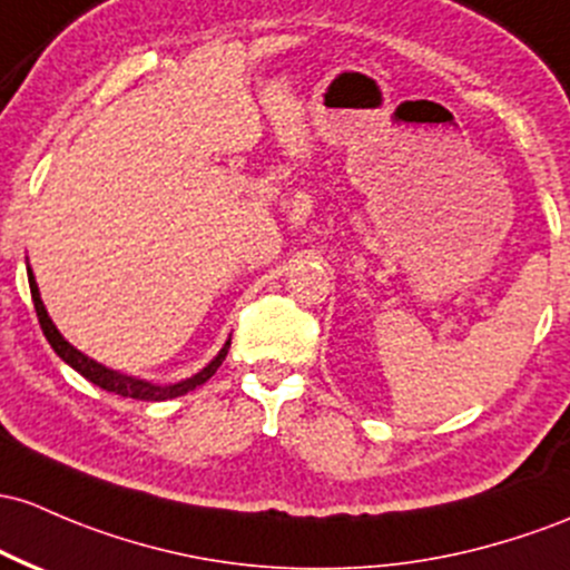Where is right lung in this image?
Here are the masks:
<instances>
[{
	"label": "right lung",
	"instance_id": "right-lung-1",
	"mask_svg": "<svg viewBox=\"0 0 570 570\" xmlns=\"http://www.w3.org/2000/svg\"><path fill=\"white\" fill-rule=\"evenodd\" d=\"M27 275H29V289H31V299H35L37 318H40L42 335L48 337V343H51L53 352L59 354L67 365L75 367L80 376L89 379L91 384L99 386V390L112 392V395L132 397V400H170V397L186 395V392L197 390L199 384H205V381L214 376V373L218 371V365L224 362V356H227V352H229V341H227L222 346V352H218L214 360L203 367V371L194 373L191 379L175 381V384H151V381H146V379H135V376H127V373H118V371H112V367H105L102 362L86 356L83 352H78V348H75L72 343L67 341L59 330H56L51 316H48L46 305H42L40 289H37V281H35V273H31V267H27Z\"/></svg>",
	"mask_w": 570,
	"mask_h": 570
}]
</instances>
